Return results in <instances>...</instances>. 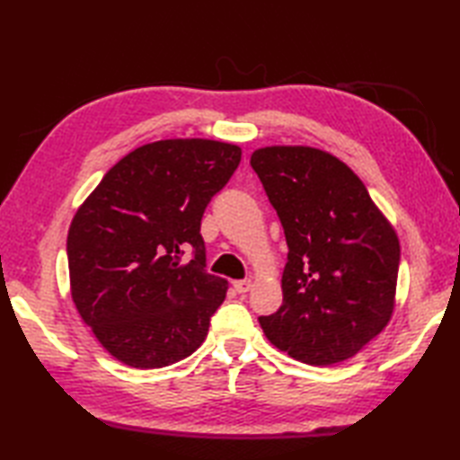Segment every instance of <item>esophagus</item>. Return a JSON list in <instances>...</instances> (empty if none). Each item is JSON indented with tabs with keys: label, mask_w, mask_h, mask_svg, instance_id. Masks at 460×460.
<instances>
[{
	"label": "esophagus",
	"mask_w": 460,
	"mask_h": 460,
	"mask_svg": "<svg viewBox=\"0 0 460 460\" xmlns=\"http://www.w3.org/2000/svg\"><path fill=\"white\" fill-rule=\"evenodd\" d=\"M233 287H235V290L239 292V295H245V292L251 290L252 282H251V279H243V280H235V282H233Z\"/></svg>",
	"instance_id": "1"
}]
</instances>
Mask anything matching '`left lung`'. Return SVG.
<instances>
[{"label": "left lung", "mask_w": 460, "mask_h": 460, "mask_svg": "<svg viewBox=\"0 0 460 460\" xmlns=\"http://www.w3.org/2000/svg\"><path fill=\"white\" fill-rule=\"evenodd\" d=\"M251 165L288 245L282 306L259 318L262 332L310 366L356 356L394 314L402 252L394 225L330 152L265 146Z\"/></svg>", "instance_id": "1"}]
</instances>
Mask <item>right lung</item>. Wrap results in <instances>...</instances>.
<instances>
[{"mask_svg":"<svg viewBox=\"0 0 460 460\" xmlns=\"http://www.w3.org/2000/svg\"><path fill=\"white\" fill-rule=\"evenodd\" d=\"M241 162L235 144H144L104 173L76 209L66 255L71 296L112 358L138 369L191 356L227 295L205 270L201 217ZM194 259L183 263L185 248Z\"/></svg>","mask_w":460,"mask_h":460,"instance_id":"right-lung-1","label":"right lung"}]
</instances>
